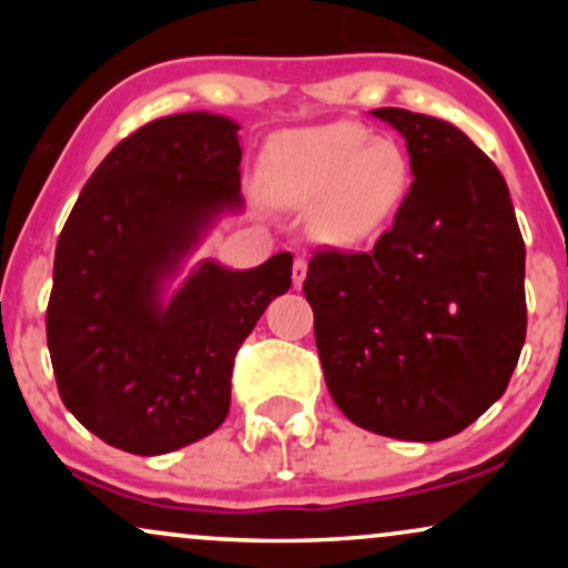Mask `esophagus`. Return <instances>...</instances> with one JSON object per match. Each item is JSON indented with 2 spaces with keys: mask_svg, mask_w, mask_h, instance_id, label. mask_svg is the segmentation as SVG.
Wrapping results in <instances>:
<instances>
[{
  "mask_svg": "<svg viewBox=\"0 0 568 568\" xmlns=\"http://www.w3.org/2000/svg\"><path fill=\"white\" fill-rule=\"evenodd\" d=\"M293 288H302V283L306 280V258L298 256L296 262H293Z\"/></svg>",
  "mask_w": 568,
  "mask_h": 568,
  "instance_id": "esophagus-1",
  "label": "esophagus"
}]
</instances>
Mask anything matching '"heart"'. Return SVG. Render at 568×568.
I'll return each instance as SVG.
<instances>
[{
  "label": "heart",
  "instance_id": "obj_1",
  "mask_svg": "<svg viewBox=\"0 0 568 568\" xmlns=\"http://www.w3.org/2000/svg\"><path fill=\"white\" fill-rule=\"evenodd\" d=\"M414 168L393 139H374L355 122L280 133L264 146L258 184L266 200L312 207V234L352 247L387 230L406 202Z\"/></svg>",
  "mask_w": 568,
  "mask_h": 568
}]
</instances>
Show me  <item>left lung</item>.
<instances>
[{
	"label": "left lung",
	"mask_w": 568,
	"mask_h": 568,
	"mask_svg": "<svg viewBox=\"0 0 568 568\" xmlns=\"http://www.w3.org/2000/svg\"><path fill=\"white\" fill-rule=\"evenodd\" d=\"M414 184L371 253H315L304 296L325 384L357 427L433 443L505 395L526 338V247L510 189L452 122L374 109Z\"/></svg>",
	"instance_id": "left-lung-1"
}]
</instances>
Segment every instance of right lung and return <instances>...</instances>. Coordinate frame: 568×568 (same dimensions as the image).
I'll use <instances>...</instances> for the list:
<instances>
[{
	"mask_svg": "<svg viewBox=\"0 0 568 568\" xmlns=\"http://www.w3.org/2000/svg\"><path fill=\"white\" fill-rule=\"evenodd\" d=\"M240 125L224 114L160 116L84 184L55 245L48 349L77 422L128 454L205 438L230 414L240 344L291 288V253L253 270L189 258L243 213Z\"/></svg>",
	"mask_w": 568,
	"mask_h": 568,
	"instance_id": "right-lung-1",
	"label": "right lung"
}]
</instances>
